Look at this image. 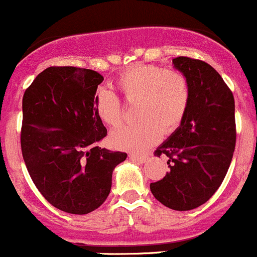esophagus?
<instances>
[{
	"mask_svg": "<svg viewBox=\"0 0 257 257\" xmlns=\"http://www.w3.org/2000/svg\"><path fill=\"white\" fill-rule=\"evenodd\" d=\"M131 157L132 160H134V162L137 163H141V164H143L148 160V155H129Z\"/></svg>",
	"mask_w": 257,
	"mask_h": 257,
	"instance_id": "34e87169",
	"label": "esophagus"
}]
</instances>
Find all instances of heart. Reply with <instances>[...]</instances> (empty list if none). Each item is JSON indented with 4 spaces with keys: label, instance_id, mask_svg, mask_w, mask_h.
Masks as SVG:
<instances>
[{
    "label": "heart",
    "instance_id": "heart-1",
    "mask_svg": "<svg viewBox=\"0 0 257 257\" xmlns=\"http://www.w3.org/2000/svg\"><path fill=\"white\" fill-rule=\"evenodd\" d=\"M115 87L126 102L137 103L138 121L114 129L109 142L115 149L139 153L164 136L174 133L183 123L190 103V84L183 72L154 64H134L115 79ZM95 113L103 123L116 125L123 116L120 100L110 90L99 89Z\"/></svg>",
    "mask_w": 257,
    "mask_h": 257
}]
</instances>
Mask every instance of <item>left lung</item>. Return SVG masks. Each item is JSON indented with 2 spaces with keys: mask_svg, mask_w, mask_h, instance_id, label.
<instances>
[{
  "mask_svg": "<svg viewBox=\"0 0 257 257\" xmlns=\"http://www.w3.org/2000/svg\"><path fill=\"white\" fill-rule=\"evenodd\" d=\"M173 64L190 84V103L180 126L154 154L167 155L170 172L150 184L158 201L186 211L203 205L229 170L235 143V100L219 73L206 62L177 57Z\"/></svg>",
  "mask_w": 257,
  "mask_h": 257,
  "instance_id": "8db88e82",
  "label": "left lung"
}]
</instances>
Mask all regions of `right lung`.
<instances>
[{
    "label": "right lung",
    "mask_w": 257,
    "mask_h": 257,
    "mask_svg": "<svg viewBox=\"0 0 257 257\" xmlns=\"http://www.w3.org/2000/svg\"><path fill=\"white\" fill-rule=\"evenodd\" d=\"M103 77L92 69L49 67L26 89L21 148L33 183L64 212L98 209L112 188L113 170L125 153L94 147L107 136L95 113Z\"/></svg>",
    "instance_id": "1"
}]
</instances>
